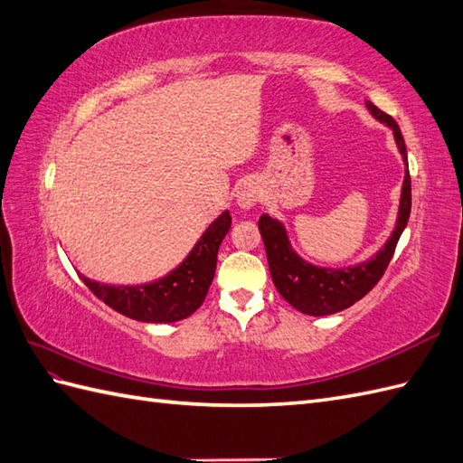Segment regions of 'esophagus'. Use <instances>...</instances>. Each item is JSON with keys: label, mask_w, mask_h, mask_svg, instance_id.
Masks as SVG:
<instances>
[{"label": "esophagus", "mask_w": 463, "mask_h": 463, "mask_svg": "<svg viewBox=\"0 0 463 463\" xmlns=\"http://www.w3.org/2000/svg\"><path fill=\"white\" fill-rule=\"evenodd\" d=\"M234 199L241 209H252L260 199V187L254 179H244L234 189Z\"/></svg>", "instance_id": "esophagus-1"}]
</instances>
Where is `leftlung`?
<instances>
[{
  "label": "left lung",
  "mask_w": 463,
  "mask_h": 463,
  "mask_svg": "<svg viewBox=\"0 0 463 463\" xmlns=\"http://www.w3.org/2000/svg\"><path fill=\"white\" fill-rule=\"evenodd\" d=\"M364 106H367L374 120L384 124L392 132L396 147H399V154L406 167L401 189L399 214H396L394 229L383 249L367 258V260L353 266H319L307 262L306 258L294 250L282 221L270 217V214H262L260 221H258V229H260L266 246L268 266H270V276L276 289L289 306L306 316L319 317L337 314V311L347 309L354 302H359L363 296H367L383 278L394 254L396 242H399L402 231L406 229L408 217H411V175H408V156L401 128L389 114L379 110L373 102L364 100Z\"/></svg>",
  "instance_id": "8db88e82"
}]
</instances>
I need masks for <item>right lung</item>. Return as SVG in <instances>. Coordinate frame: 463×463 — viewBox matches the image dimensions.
Instances as JSON below:
<instances>
[{"instance_id":"1","label":"right lung","mask_w":463,"mask_h":463,"mask_svg":"<svg viewBox=\"0 0 463 463\" xmlns=\"http://www.w3.org/2000/svg\"><path fill=\"white\" fill-rule=\"evenodd\" d=\"M231 213L222 211L214 219L191 252L154 282L137 286H114L80 276L90 292L118 314L144 324H174L195 314L205 299L217 270V252L231 229Z\"/></svg>"}]
</instances>
